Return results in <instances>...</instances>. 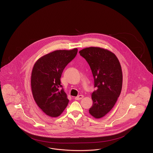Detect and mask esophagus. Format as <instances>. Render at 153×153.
<instances>
[{
	"instance_id": "34e87169",
	"label": "esophagus",
	"mask_w": 153,
	"mask_h": 153,
	"mask_svg": "<svg viewBox=\"0 0 153 153\" xmlns=\"http://www.w3.org/2000/svg\"><path fill=\"white\" fill-rule=\"evenodd\" d=\"M83 97H84V96H83V95H79V96H77V97H75V100H81V99H82Z\"/></svg>"
}]
</instances>
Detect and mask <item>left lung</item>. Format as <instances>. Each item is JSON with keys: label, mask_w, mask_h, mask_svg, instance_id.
Returning a JSON list of instances; mask_svg holds the SVG:
<instances>
[{"label": "left lung", "mask_w": 153, "mask_h": 153, "mask_svg": "<svg viewBox=\"0 0 153 153\" xmlns=\"http://www.w3.org/2000/svg\"><path fill=\"white\" fill-rule=\"evenodd\" d=\"M90 66L97 88L92 94L93 104L89 114L96 119L107 114L115 105L120 94L123 74L115 54L98 47H89L79 51Z\"/></svg>", "instance_id": "8db88e82"}]
</instances>
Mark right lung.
Instances as JSON below:
<instances>
[{
	"mask_svg": "<svg viewBox=\"0 0 153 153\" xmlns=\"http://www.w3.org/2000/svg\"><path fill=\"white\" fill-rule=\"evenodd\" d=\"M77 49L59 50L39 58L31 76L32 94L38 106L51 117H58L65 109L69 100L61 84L62 72L77 53Z\"/></svg>",
	"mask_w": 153,
	"mask_h": 153,
	"instance_id": "add662e5",
	"label": "right lung"
}]
</instances>
